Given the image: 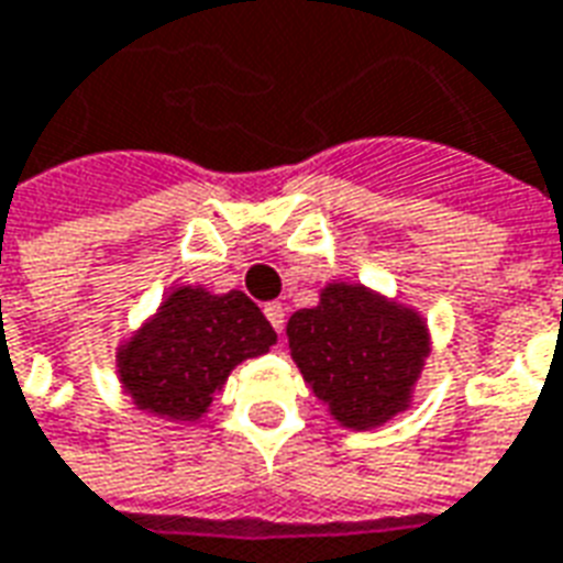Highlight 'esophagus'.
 <instances>
[{
    "instance_id": "34e87169",
    "label": "esophagus",
    "mask_w": 563,
    "mask_h": 563,
    "mask_svg": "<svg viewBox=\"0 0 563 563\" xmlns=\"http://www.w3.org/2000/svg\"><path fill=\"white\" fill-rule=\"evenodd\" d=\"M265 316H268L271 328H274L277 334H283V324H286V310H283V303H265Z\"/></svg>"
}]
</instances>
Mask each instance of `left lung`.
Returning <instances> with one entry per match:
<instances>
[{
  "mask_svg": "<svg viewBox=\"0 0 563 563\" xmlns=\"http://www.w3.org/2000/svg\"><path fill=\"white\" fill-rule=\"evenodd\" d=\"M286 334L303 382L352 430L382 427L406 409L430 355L420 316L345 283H331L313 310H298Z\"/></svg>",
  "mask_w": 563,
  "mask_h": 563,
  "instance_id": "obj_1",
  "label": "left lung"
}]
</instances>
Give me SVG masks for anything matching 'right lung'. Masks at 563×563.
<instances>
[{"instance_id": "obj_1", "label": "right lung", "mask_w": 563, "mask_h": 563, "mask_svg": "<svg viewBox=\"0 0 563 563\" xmlns=\"http://www.w3.org/2000/svg\"><path fill=\"white\" fill-rule=\"evenodd\" d=\"M277 334L247 295L181 286L119 352L122 385L143 411L197 420L232 366L265 355Z\"/></svg>"}]
</instances>
